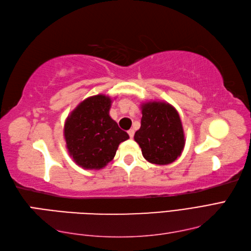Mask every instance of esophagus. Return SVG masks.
Segmentation results:
<instances>
[{
	"mask_svg": "<svg viewBox=\"0 0 251 251\" xmlns=\"http://www.w3.org/2000/svg\"><path fill=\"white\" fill-rule=\"evenodd\" d=\"M127 133H129V136H130V138H133V136H134V130H129L127 131Z\"/></svg>",
	"mask_w": 251,
	"mask_h": 251,
	"instance_id": "esophagus-1",
	"label": "esophagus"
}]
</instances>
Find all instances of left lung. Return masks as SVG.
<instances>
[{
	"label": "left lung",
	"instance_id": "obj_1",
	"mask_svg": "<svg viewBox=\"0 0 251 251\" xmlns=\"http://www.w3.org/2000/svg\"><path fill=\"white\" fill-rule=\"evenodd\" d=\"M140 129L134 139L143 156L156 165H167L178 158L185 145L184 131L176 109L167 102L150 101L142 104Z\"/></svg>",
	"mask_w": 251,
	"mask_h": 251
}]
</instances>
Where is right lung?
<instances>
[{"mask_svg":"<svg viewBox=\"0 0 251 251\" xmlns=\"http://www.w3.org/2000/svg\"><path fill=\"white\" fill-rule=\"evenodd\" d=\"M112 99L89 97L67 117L64 127L70 156L84 169H101L111 162L120 143L129 138L109 116Z\"/></svg>","mask_w":251,"mask_h":251,"instance_id":"right-lung-1","label":"right lung"}]
</instances>
